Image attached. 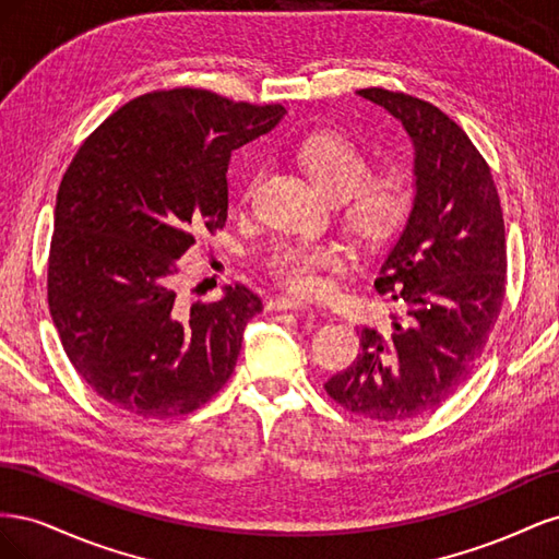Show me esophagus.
<instances>
[{
    "mask_svg": "<svg viewBox=\"0 0 559 559\" xmlns=\"http://www.w3.org/2000/svg\"><path fill=\"white\" fill-rule=\"evenodd\" d=\"M270 310H310V306L308 302H302V300H298V298H294V296H277L275 300H270Z\"/></svg>",
    "mask_w": 559,
    "mask_h": 559,
    "instance_id": "esophagus-1",
    "label": "esophagus"
}]
</instances>
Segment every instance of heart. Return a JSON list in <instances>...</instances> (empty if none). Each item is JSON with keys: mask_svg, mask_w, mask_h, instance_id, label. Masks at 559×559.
Masks as SVG:
<instances>
[{"mask_svg": "<svg viewBox=\"0 0 559 559\" xmlns=\"http://www.w3.org/2000/svg\"><path fill=\"white\" fill-rule=\"evenodd\" d=\"M296 158L321 189L341 200L345 224L368 245L392 240L408 218L415 202V183L408 167L386 165L370 170V154L349 134L312 132L296 148ZM261 181V170L249 175L245 195ZM349 251L337 240H280L267 249L263 265L284 289L300 296L319 294L326 275L341 270Z\"/></svg>", "mask_w": 559, "mask_h": 559, "instance_id": "1", "label": "heart"}]
</instances>
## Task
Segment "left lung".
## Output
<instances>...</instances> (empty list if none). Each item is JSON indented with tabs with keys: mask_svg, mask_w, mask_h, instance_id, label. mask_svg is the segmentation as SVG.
<instances>
[{
	"mask_svg": "<svg viewBox=\"0 0 559 559\" xmlns=\"http://www.w3.org/2000/svg\"><path fill=\"white\" fill-rule=\"evenodd\" d=\"M415 144L408 224L376 280L394 300L392 326L361 331V352L324 389L341 408L378 421L436 411L483 357L506 296V233L497 183L480 151L427 99L361 88Z\"/></svg>",
	"mask_w": 559,
	"mask_h": 559,
	"instance_id": "left-lung-1",
	"label": "left lung"
}]
</instances>
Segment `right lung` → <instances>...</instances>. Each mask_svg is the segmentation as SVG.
I'll return each instance as SVG.
<instances>
[{"label": "right lung", "instance_id": "right-lung-1", "mask_svg": "<svg viewBox=\"0 0 559 559\" xmlns=\"http://www.w3.org/2000/svg\"><path fill=\"white\" fill-rule=\"evenodd\" d=\"M282 105L160 88L99 123L60 181L46 300L64 354L97 396L144 419L198 411L235 370L245 284L186 308L179 259L228 218L233 148L275 128Z\"/></svg>", "mask_w": 559, "mask_h": 559}]
</instances>
